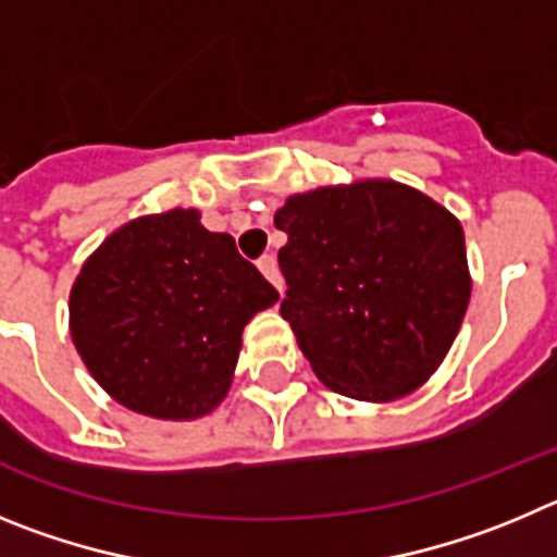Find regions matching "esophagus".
I'll list each match as a JSON object with an SVG mask.
<instances>
[{
    "label": "esophagus",
    "instance_id": "34e87169",
    "mask_svg": "<svg viewBox=\"0 0 557 557\" xmlns=\"http://www.w3.org/2000/svg\"><path fill=\"white\" fill-rule=\"evenodd\" d=\"M258 269H260V274H263V277H267L269 283L280 290V294H283V280H280L277 260H274V255H263V258L258 260Z\"/></svg>",
    "mask_w": 557,
    "mask_h": 557
}]
</instances>
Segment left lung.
Wrapping results in <instances>:
<instances>
[{
	"label": "left lung",
	"mask_w": 557,
	"mask_h": 557,
	"mask_svg": "<svg viewBox=\"0 0 557 557\" xmlns=\"http://www.w3.org/2000/svg\"><path fill=\"white\" fill-rule=\"evenodd\" d=\"M274 224L280 313L315 377L363 403L428 383L472 297L458 219L397 180H355L294 194Z\"/></svg>",
	"instance_id": "1"
}]
</instances>
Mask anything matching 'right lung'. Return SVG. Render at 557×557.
<instances>
[{"label": "right lung", "mask_w": 557, "mask_h": 557, "mask_svg": "<svg viewBox=\"0 0 557 557\" xmlns=\"http://www.w3.org/2000/svg\"><path fill=\"white\" fill-rule=\"evenodd\" d=\"M199 210L122 224L85 260L69 294V330L91 377L152 419H199L233 383L242 333L280 299L233 235Z\"/></svg>", "instance_id": "1"}]
</instances>
